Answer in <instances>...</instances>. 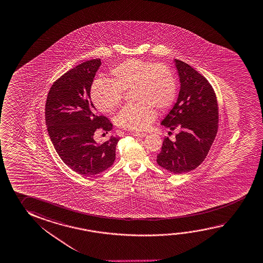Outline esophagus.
<instances>
[{
	"instance_id": "34e87169",
	"label": "esophagus",
	"mask_w": 263,
	"mask_h": 263,
	"mask_svg": "<svg viewBox=\"0 0 263 263\" xmlns=\"http://www.w3.org/2000/svg\"><path fill=\"white\" fill-rule=\"evenodd\" d=\"M131 135L135 137H138V138H144L146 136V133H138V132H131Z\"/></svg>"
}]
</instances>
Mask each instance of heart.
Wrapping results in <instances>:
<instances>
[{
    "instance_id": "heart-1",
    "label": "heart",
    "mask_w": 263,
    "mask_h": 263,
    "mask_svg": "<svg viewBox=\"0 0 263 263\" xmlns=\"http://www.w3.org/2000/svg\"><path fill=\"white\" fill-rule=\"evenodd\" d=\"M112 80H95L90 97L95 107L104 114L112 112L121 104L123 90L134 89L137 104L125 105L117 117L125 129L145 130L157 117L155 108L168 109L176 97V81L173 71L163 64L129 60L111 71Z\"/></svg>"
}]
</instances>
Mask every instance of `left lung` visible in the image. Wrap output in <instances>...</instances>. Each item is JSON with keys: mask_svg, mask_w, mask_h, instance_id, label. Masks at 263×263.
Wrapping results in <instances>:
<instances>
[{"mask_svg": "<svg viewBox=\"0 0 263 263\" xmlns=\"http://www.w3.org/2000/svg\"><path fill=\"white\" fill-rule=\"evenodd\" d=\"M173 62L180 81L179 97L161 125L179 133L174 141L164 138L157 162L171 173L182 174L206 158L217 132L218 107L206 79L183 61Z\"/></svg>", "mask_w": 263, "mask_h": 263, "instance_id": "8db88e82", "label": "left lung"}]
</instances>
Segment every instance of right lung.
Segmentation results:
<instances>
[{
    "mask_svg": "<svg viewBox=\"0 0 263 263\" xmlns=\"http://www.w3.org/2000/svg\"><path fill=\"white\" fill-rule=\"evenodd\" d=\"M101 64L100 59L85 61L63 74L53 83L46 103L52 144L61 160L82 176H95L111 167L120 139L111 136L102 144L93 139L96 130L112 127L90 101V87Z\"/></svg>",
    "mask_w": 263,
    "mask_h": 263,
    "instance_id": "add662e5",
    "label": "right lung"
}]
</instances>
